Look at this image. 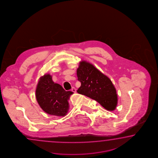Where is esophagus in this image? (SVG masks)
Masks as SVG:
<instances>
[{"label":"esophagus","instance_id":"1","mask_svg":"<svg viewBox=\"0 0 158 158\" xmlns=\"http://www.w3.org/2000/svg\"><path fill=\"white\" fill-rule=\"evenodd\" d=\"M71 91H73V92H74V93H76V89L73 87L72 88Z\"/></svg>","mask_w":158,"mask_h":158}]
</instances>
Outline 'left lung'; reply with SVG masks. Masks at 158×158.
<instances>
[{
    "mask_svg": "<svg viewBox=\"0 0 158 158\" xmlns=\"http://www.w3.org/2000/svg\"><path fill=\"white\" fill-rule=\"evenodd\" d=\"M81 85L77 92L96 100L105 109L113 111L117 105L116 89L109 78L89 62H80L77 69Z\"/></svg>",
    "mask_w": 158,
    "mask_h": 158,
    "instance_id": "obj_1",
    "label": "left lung"
}]
</instances>
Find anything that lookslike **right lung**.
<instances>
[{"instance_id":"obj_1","label":"right lung","mask_w":158,"mask_h":158,"mask_svg":"<svg viewBox=\"0 0 158 158\" xmlns=\"http://www.w3.org/2000/svg\"><path fill=\"white\" fill-rule=\"evenodd\" d=\"M73 92L66 91L52 76L45 74L40 78L36 89V98L41 108L48 114L63 117L69 109L68 100Z\"/></svg>"}]
</instances>
